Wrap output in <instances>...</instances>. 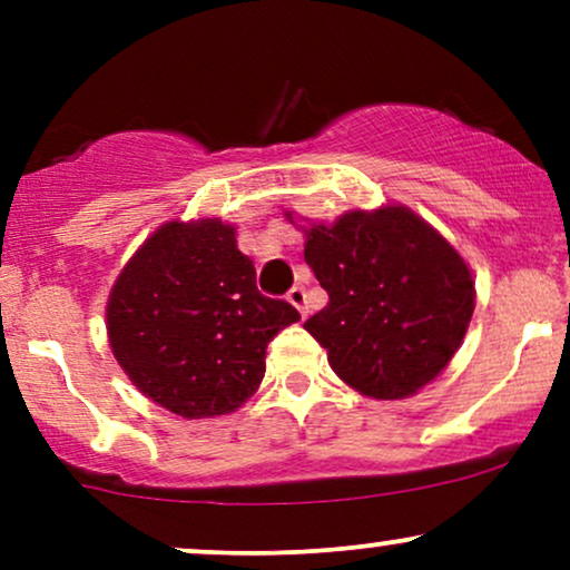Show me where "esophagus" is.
<instances>
[{
    "instance_id": "1",
    "label": "esophagus",
    "mask_w": 570,
    "mask_h": 570,
    "mask_svg": "<svg viewBox=\"0 0 570 570\" xmlns=\"http://www.w3.org/2000/svg\"><path fill=\"white\" fill-rule=\"evenodd\" d=\"M286 299H289V303H292L294 307H297V311L305 316L307 305H305V289H303V286H292L289 294H286Z\"/></svg>"
}]
</instances>
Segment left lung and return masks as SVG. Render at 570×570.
Returning a JSON list of instances; mask_svg holds the SVG:
<instances>
[{"label": "left lung", "instance_id": "obj_1", "mask_svg": "<svg viewBox=\"0 0 570 570\" xmlns=\"http://www.w3.org/2000/svg\"><path fill=\"white\" fill-rule=\"evenodd\" d=\"M305 263L330 303L305 330L345 383L404 399L448 367L474 313L466 263L402 206L351 212L307 230Z\"/></svg>", "mask_w": 570, "mask_h": 570}]
</instances>
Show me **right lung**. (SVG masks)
<instances>
[{
    "instance_id": "add662e5",
    "label": "right lung",
    "mask_w": 570,
    "mask_h": 570,
    "mask_svg": "<svg viewBox=\"0 0 570 570\" xmlns=\"http://www.w3.org/2000/svg\"><path fill=\"white\" fill-rule=\"evenodd\" d=\"M297 318V307L257 289L235 227L219 219L163 225L107 305L120 367L144 396L181 417L240 407L263 381L267 343Z\"/></svg>"
}]
</instances>
